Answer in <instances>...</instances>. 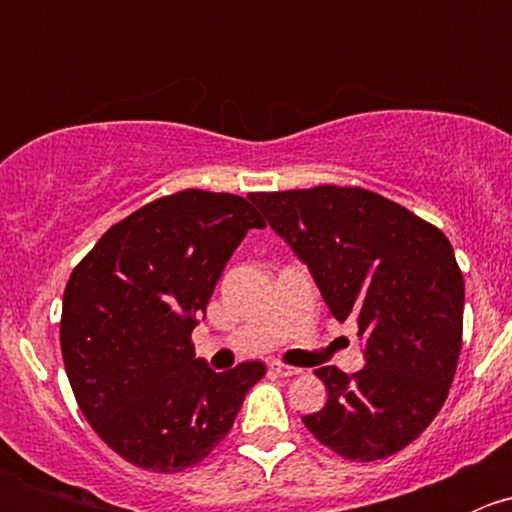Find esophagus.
Instances as JSON below:
<instances>
[{
  "label": "esophagus",
  "instance_id": "esophagus-1",
  "mask_svg": "<svg viewBox=\"0 0 512 512\" xmlns=\"http://www.w3.org/2000/svg\"><path fill=\"white\" fill-rule=\"evenodd\" d=\"M270 371H272V374H277V376L302 374V369H297V366H287V364H282V361H270Z\"/></svg>",
  "mask_w": 512,
  "mask_h": 512
}]
</instances>
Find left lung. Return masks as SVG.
Returning a JSON list of instances; mask_svg holds the SVG:
<instances>
[{
    "label": "left lung",
    "mask_w": 512,
    "mask_h": 512,
    "mask_svg": "<svg viewBox=\"0 0 512 512\" xmlns=\"http://www.w3.org/2000/svg\"><path fill=\"white\" fill-rule=\"evenodd\" d=\"M307 262L339 322L354 319L366 366L314 374L329 399L304 426L349 461H379L436 418L463 344V272L448 237L404 205L356 185L252 193Z\"/></svg>",
    "instance_id": "1"
}]
</instances>
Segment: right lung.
I'll return each instance as SVG.
<instances>
[{
    "instance_id": "1",
    "label": "right lung",
    "mask_w": 512,
    "mask_h": 512,
    "mask_svg": "<svg viewBox=\"0 0 512 512\" xmlns=\"http://www.w3.org/2000/svg\"><path fill=\"white\" fill-rule=\"evenodd\" d=\"M252 227L250 200L178 190L108 227L74 267L61 356L81 414L123 461L156 473L195 466L230 433L262 361L215 374L195 359V324Z\"/></svg>"
}]
</instances>
